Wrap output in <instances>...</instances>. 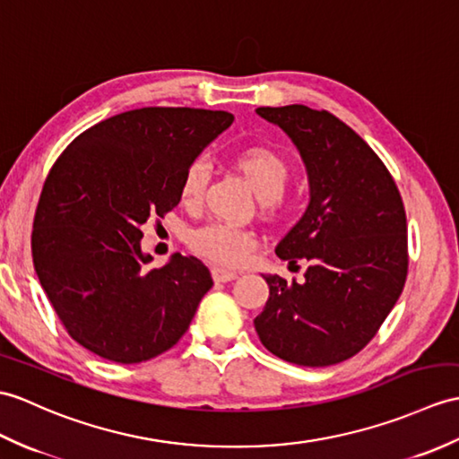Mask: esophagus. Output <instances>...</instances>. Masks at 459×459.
Returning a JSON list of instances; mask_svg holds the SVG:
<instances>
[{
	"mask_svg": "<svg viewBox=\"0 0 459 459\" xmlns=\"http://www.w3.org/2000/svg\"><path fill=\"white\" fill-rule=\"evenodd\" d=\"M211 273H212V280H215V281H221V283L230 281V280H234V278H238V273H237V272L225 270V268H212V270H211Z\"/></svg>",
	"mask_w": 459,
	"mask_h": 459,
	"instance_id": "esophagus-1",
	"label": "esophagus"
}]
</instances>
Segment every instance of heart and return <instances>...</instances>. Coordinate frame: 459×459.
Wrapping results in <instances>:
<instances>
[{
  "label": "heart",
  "mask_w": 459,
  "mask_h": 459,
  "mask_svg": "<svg viewBox=\"0 0 459 459\" xmlns=\"http://www.w3.org/2000/svg\"><path fill=\"white\" fill-rule=\"evenodd\" d=\"M234 166L250 181L260 197L262 211L275 215L287 207L283 189L291 179V162L270 146H247L234 154ZM209 186V168L204 160H194L179 184V197L186 207H197ZM189 244L199 255L221 265H240L255 247V234L227 222H211L191 232Z\"/></svg>",
  "instance_id": "heart-1"
}]
</instances>
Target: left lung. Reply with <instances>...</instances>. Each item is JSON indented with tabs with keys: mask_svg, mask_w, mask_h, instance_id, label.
<instances>
[{
	"mask_svg": "<svg viewBox=\"0 0 459 459\" xmlns=\"http://www.w3.org/2000/svg\"><path fill=\"white\" fill-rule=\"evenodd\" d=\"M299 148L311 201L275 247L307 262L305 281L264 275L270 299L254 318L273 356L305 368L340 364L377 334L407 281V217L395 179L356 131L307 105L255 109Z\"/></svg>",
	"mask_w": 459,
	"mask_h": 459,
	"instance_id": "8db88e82",
	"label": "left lung"
}]
</instances>
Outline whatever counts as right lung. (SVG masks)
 <instances>
[{
    "mask_svg": "<svg viewBox=\"0 0 459 459\" xmlns=\"http://www.w3.org/2000/svg\"><path fill=\"white\" fill-rule=\"evenodd\" d=\"M232 121L194 108L125 111L78 134L50 168L33 264L66 333L95 356L141 364L186 334L211 273L181 254L151 268L143 227L179 204L186 168Z\"/></svg>",
    "mask_w": 459,
    "mask_h": 459,
    "instance_id": "1",
    "label": "right lung"
}]
</instances>
